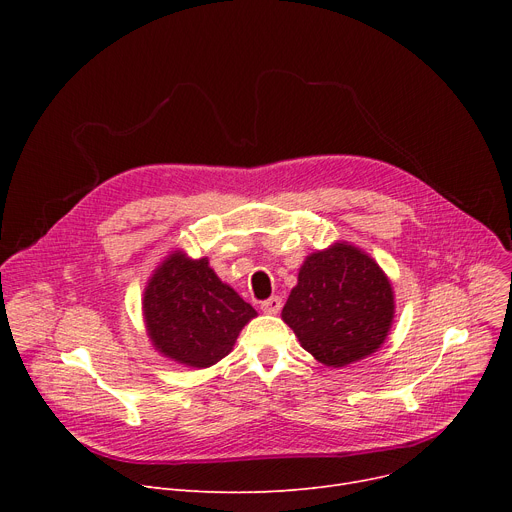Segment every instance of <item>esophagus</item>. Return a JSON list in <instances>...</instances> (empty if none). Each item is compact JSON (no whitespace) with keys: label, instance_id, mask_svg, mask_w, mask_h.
<instances>
[{"label":"esophagus","instance_id":"obj_1","mask_svg":"<svg viewBox=\"0 0 512 512\" xmlns=\"http://www.w3.org/2000/svg\"><path fill=\"white\" fill-rule=\"evenodd\" d=\"M280 309H282V299H280V297H270V299H265V301L261 303V311H263V313L276 315Z\"/></svg>","mask_w":512,"mask_h":512}]
</instances>
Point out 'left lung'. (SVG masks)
Returning <instances> with one entry per match:
<instances>
[{
	"label": "left lung",
	"mask_w": 512,
	"mask_h": 512,
	"mask_svg": "<svg viewBox=\"0 0 512 512\" xmlns=\"http://www.w3.org/2000/svg\"><path fill=\"white\" fill-rule=\"evenodd\" d=\"M394 317L386 274L369 255L334 245L307 257L282 319L319 363L344 367L382 346Z\"/></svg>",
	"instance_id": "obj_1"
}]
</instances>
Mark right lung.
Listing matches in <instances>:
<instances>
[{"label": "right lung", "instance_id": "right-lung-1", "mask_svg": "<svg viewBox=\"0 0 512 512\" xmlns=\"http://www.w3.org/2000/svg\"><path fill=\"white\" fill-rule=\"evenodd\" d=\"M147 332L157 351L188 367L224 359L255 309L209 267L207 259L170 255L145 288Z\"/></svg>", "mask_w": 512, "mask_h": 512}]
</instances>
